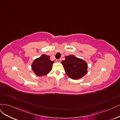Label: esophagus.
Returning <instances> with one entry per match:
<instances>
[{"instance_id":"34e87169","label":"esophagus","mask_w":120,"mask_h":120,"mask_svg":"<svg viewBox=\"0 0 120 120\" xmlns=\"http://www.w3.org/2000/svg\"><path fill=\"white\" fill-rule=\"evenodd\" d=\"M56 61L58 62H60L61 61V59H57L56 60Z\"/></svg>"}]
</instances>
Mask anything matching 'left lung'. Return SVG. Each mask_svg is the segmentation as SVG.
<instances>
[{"label":"left lung","mask_w":120,"mask_h":120,"mask_svg":"<svg viewBox=\"0 0 120 120\" xmlns=\"http://www.w3.org/2000/svg\"><path fill=\"white\" fill-rule=\"evenodd\" d=\"M61 62L67 76L72 79H80L87 73L88 66L86 62L74 55L66 56L65 60Z\"/></svg>","instance_id":"obj_1"}]
</instances>
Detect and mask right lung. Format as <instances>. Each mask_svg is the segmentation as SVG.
<instances>
[{
	"label": "right lung",
	"mask_w": 120,
	"mask_h": 120,
	"mask_svg": "<svg viewBox=\"0 0 120 120\" xmlns=\"http://www.w3.org/2000/svg\"><path fill=\"white\" fill-rule=\"evenodd\" d=\"M53 63L49 56L43 54L33 61L32 68L37 76L46 75L51 71Z\"/></svg>",
	"instance_id": "right-lung-1"
}]
</instances>
